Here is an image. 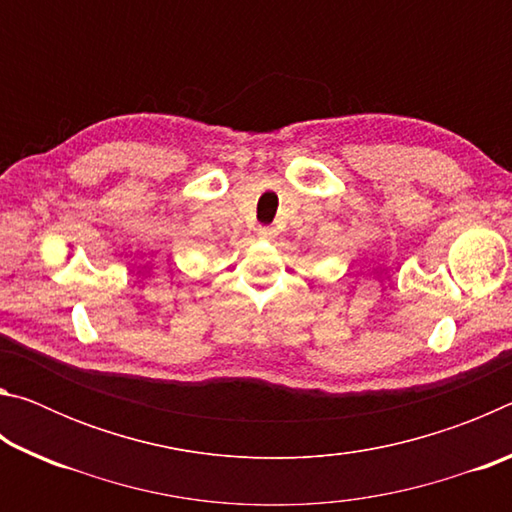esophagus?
Instances as JSON below:
<instances>
[{"label":"esophagus","instance_id":"obj_1","mask_svg":"<svg viewBox=\"0 0 512 512\" xmlns=\"http://www.w3.org/2000/svg\"><path fill=\"white\" fill-rule=\"evenodd\" d=\"M257 235L262 239H268V237L275 235V230L273 228H257Z\"/></svg>","mask_w":512,"mask_h":512}]
</instances>
